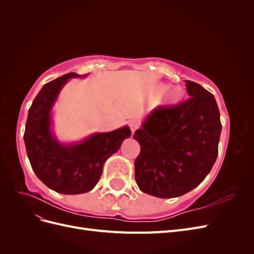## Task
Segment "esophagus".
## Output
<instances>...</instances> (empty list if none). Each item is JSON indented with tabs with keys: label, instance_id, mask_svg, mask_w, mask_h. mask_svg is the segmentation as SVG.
Here are the masks:
<instances>
[{
	"label": "esophagus",
	"instance_id": "34e87169",
	"mask_svg": "<svg viewBox=\"0 0 254 254\" xmlns=\"http://www.w3.org/2000/svg\"><path fill=\"white\" fill-rule=\"evenodd\" d=\"M128 125H129V127H130V129H131V131H132V133L135 131V130L139 128V126H140V124H139V122H137V120H135V119H132V120H130L129 122H128Z\"/></svg>",
	"mask_w": 254,
	"mask_h": 254
}]
</instances>
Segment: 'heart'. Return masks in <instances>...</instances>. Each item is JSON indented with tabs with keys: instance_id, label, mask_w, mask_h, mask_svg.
I'll use <instances>...</instances> for the list:
<instances>
[{
	"instance_id": "obj_1",
	"label": "heart",
	"mask_w": 254,
	"mask_h": 254,
	"mask_svg": "<svg viewBox=\"0 0 254 254\" xmlns=\"http://www.w3.org/2000/svg\"><path fill=\"white\" fill-rule=\"evenodd\" d=\"M184 96V91L179 87H174L168 89L165 96L162 98L163 105H177L182 101Z\"/></svg>"
}]
</instances>
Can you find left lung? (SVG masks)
I'll return each instance as SVG.
<instances>
[{
  "label": "left lung",
  "instance_id": "left-lung-1",
  "mask_svg": "<svg viewBox=\"0 0 254 254\" xmlns=\"http://www.w3.org/2000/svg\"><path fill=\"white\" fill-rule=\"evenodd\" d=\"M189 99L152 110L134 132L141 152L134 161L139 189L159 198L184 195L200 184L217 159L221 123L215 97L186 80Z\"/></svg>",
  "mask_w": 254,
  "mask_h": 254
}]
</instances>
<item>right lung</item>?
Wrapping results in <instances>:
<instances>
[{
  "label": "right lung",
  "mask_w": 254,
  "mask_h": 254,
  "mask_svg": "<svg viewBox=\"0 0 254 254\" xmlns=\"http://www.w3.org/2000/svg\"><path fill=\"white\" fill-rule=\"evenodd\" d=\"M89 74L68 73L45 83L28 110L24 143L33 171L45 186L60 194H83L93 189L105 162L131 135L128 126L93 133L75 143H61L54 134L52 109L71 78Z\"/></svg>",
  "instance_id": "1"
}]
</instances>
